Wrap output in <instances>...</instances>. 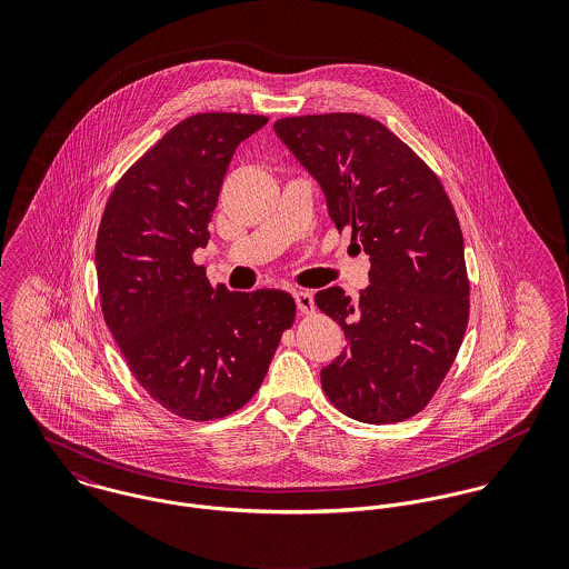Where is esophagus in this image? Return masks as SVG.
<instances>
[{
    "mask_svg": "<svg viewBox=\"0 0 569 569\" xmlns=\"http://www.w3.org/2000/svg\"><path fill=\"white\" fill-rule=\"evenodd\" d=\"M293 298H296V305H298L300 313L309 316V313L316 311V302H313V296L309 291H296Z\"/></svg>",
    "mask_w": 569,
    "mask_h": 569,
    "instance_id": "esophagus-1",
    "label": "esophagus"
}]
</instances>
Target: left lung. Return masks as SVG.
I'll list each match as a JSON object with an SVG mask.
<instances>
[{
  "instance_id": "obj_1",
  "label": "left lung",
  "mask_w": 569,
  "mask_h": 569,
  "mask_svg": "<svg viewBox=\"0 0 569 569\" xmlns=\"http://www.w3.org/2000/svg\"><path fill=\"white\" fill-rule=\"evenodd\" d=\"M273 131L320 183L337 230H352L370 258L357 302L341 287L316 293L346 335L322 368L326 397L361 422L406 420L442 383L469 322L456 210L433 170L368 116L282 118Z\"/></svg>"
}]
</instances>
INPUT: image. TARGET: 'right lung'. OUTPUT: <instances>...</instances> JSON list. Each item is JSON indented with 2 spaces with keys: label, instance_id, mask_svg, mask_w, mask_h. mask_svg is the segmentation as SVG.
<instances>
[{
  "label": "right lung",
  "instance_id": "add662e5",
  "mask_svg": "<svg viewBox=\"0 0 569 569\" xmlns=\"http://www.w3.org/2000/svg\"><path fill=\"white\" fill-rule=\"evenodd\" d=\"M264 124L247 113L181 120L122 174L98 228L104 322L138 383L188 420L243 407L296 318L287 291L212 287L192 260L237 147Z\"/></svg>",
  "mask_w": 569,
  "mask_h": 569
}]
</instances>
